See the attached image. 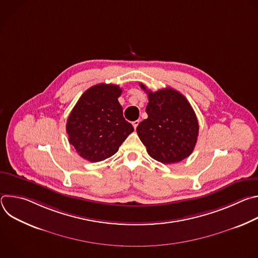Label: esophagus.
<instances>
[{
	"label": "esophagus",
	"mask_w": 258,
	"mask_h": 258,
	"mask_svg": "<svg viewBox=\"0 0 258 258\" xmlns=\"http://www.w3.org/2000/svg\"><path fill=\"white\" fill-rule=\"evenodd\" d=\"M139 123H140V120H135V121H133V126H134L135 128H137V126L139 125Z\"/></svg>",
	"instance_id": "esophagus-1"
}]
</instances>
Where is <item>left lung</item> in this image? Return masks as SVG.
<instances>
[{"label": "left lung", "instance_id": "obj_1", "mask_svg": "<svg viewBox=\"0 0 258 258\" xmlns=\"http://www.w3.org/2000/svg\"><path fill=\"white\" fill-rule=\"evenodd\" d=\"M148 94V118L139 123L137 133L147 152L155 160L170 164L189 157L197 143L198 119L189 101L179 92L166 88Z\"/></svg>", "mask_w": 258, "mask_h": 258}]
</instances>
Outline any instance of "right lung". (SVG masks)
<instances>
[{"instance_id":"add662e5","label":"right lung","mask_w":258,"mask_h":258,"mask_svg":"<svg viewBox=\"0 0 258 258\" xmlns=\"http://www.w3.org/2000/svg\"><path fill=\"white\" fill-rule=\"evenodd\" d=\"M121 92L116 85H96L71 110L66 123L68 140L84 159L99 162L111 157L134 132L118 102Z\"/></svg>"}]
</instances>
